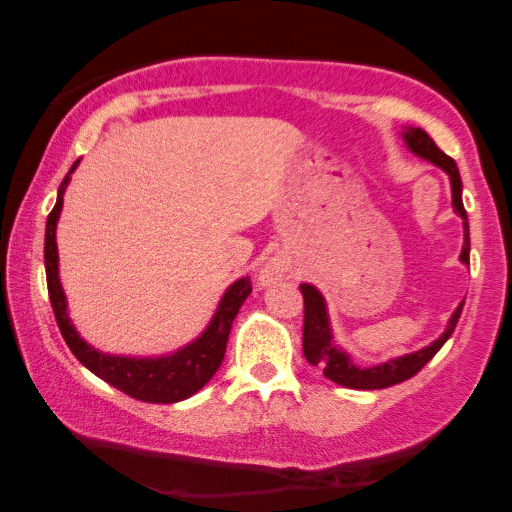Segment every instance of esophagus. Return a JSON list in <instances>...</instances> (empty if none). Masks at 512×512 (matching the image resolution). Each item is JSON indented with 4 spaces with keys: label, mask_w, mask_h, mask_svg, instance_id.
<instances>
[{
    "label": "esophagus",
    "mask_w": 512,
    "mask_h": 512,
    "mask_svg": "<svg viewBox=\"0 0 512 512\" xmlns=\"http://www.w3.org/2000/svg\"><path fill=\"white\" fill-rule=\"evenodd\" d=\"M277 272H279L277 263H268V265H265V268L261 270V282H263V284H270L272 279L277 277Z\"/></svg>",
    "instance_id": "1"
}]
</instances>
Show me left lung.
<instances>
[{
    "instance_id": "8db88e82",
    "label": "left lung",
    "mask_w": 512,
    "mask_h": 512,
    "mask_svg": "<svg viewBox=\"0 0 512 512\" xmlns=\"http://www.w3.org/2000/svg\"><path fill=\"white\" fill-rule=\"evenodd\" d=\"M401 135H403L405 146H408V151H412L422 160H429V163L440 167V170L450 177L452 207L459 219L464 221V247H461L459 261L468 265V256H471V237H468V216L464 209V200H461V177H459L457 163H454L450 156H445V153L436 146V142H433L422 128H405ZM300 293H303V300H305L303 352H305L307 363L324 368V375L328 380L340 384V387L363 389V391L391 387V384L405 382L410 380L412 375H417L419 370H422L426 363L436 356L438 349L445 345L447 338L454 333L461 307H464V300H461L457 310L452 312L450 321H447L443 335L433 340L431 345L417 349V352L396 356V359H389L384 363H375V366H359V363L352 359V354L335 342L326 298L321 296L317 286L300 284Z\"/></svg>"
}]
</instances>
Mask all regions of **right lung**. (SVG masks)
I'll return each mask as SVG.
<instances>
[{"label": "right lung", "instance_id": "right-lung-1", "mask_svg": "<svg viewBox=\"0 0 512 512\" xmlns=\"http://www.w3.org/2000/svg\"><path fill=\"white\" fill-rule=\"evenodd\" d=\"M76 160L67 177L62 179L58 188V200H55L53 212L46 219V242H44V263H46V282L48 296L55 312V321L62 338L72 349V354L86 366L90 373L100 377L111 387L128 394L144 403H179L184 398L198 394L205 384L212 380L219 370L223 354H226V342L233 328V319L251 293L249 277L235 279L219 300L214 317L209 319L205 331L188 345L174 349L170 354L160 356H125V354H107L86 342L76 331L69 319L67 296L60 284V256L58 242H55V230H58L62 202L65 191L72 181V172L79 167Z\"/></svg>", "mask_w": 512, "mask_h": 512}]
</instances>
